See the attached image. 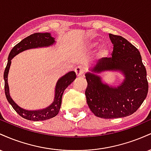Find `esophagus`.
I'll return each mask as SVG.
<instances>
[{"label":"esophagus","mask_w":151,"mask_h":151,"mask_svg":"<svg viewBox=\"0 0 151 151\" xmlns=\"http://www.w3.org/2000/svg\"><path fill=\"white\" fill-rule=\"evenodd\" d=\"M75 72H76V74H77V77H81L84 75V70L81 66H79V67H76L75 68Z\"/></svg>","instance_id":"obj_1"}]
</instances>
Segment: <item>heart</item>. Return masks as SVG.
Instances as JSON below:
<instances>
[{
	"instance_id": "heart-1",
	"label": "heart",
	"mask_w": 151,
	"mask_h": 151,
	"mask_svg": "<svg viewBox=\"0 0 151 151\" xmlns=\"http://www.w3.org/2000/svg\"><path fill=\"white\" fill-rule=\"evenodd\" d=\"M99 42L94 40H91L88 41L85 45V50H91L96 48L98 46ZM109 45L107 43H103L101 45L99 46L97 49V53H96V56L97 58L100 59H104L106 58L109 54Z\"/></svg>"
}]
</instances>
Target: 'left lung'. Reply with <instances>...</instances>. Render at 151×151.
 <instances>
[{"instance_id": "left-lung-1", "label": "left lung", "mask_w": 151, "mask_h": 151, "mask_svg": "<svg viewBox=\"0 0 151 151\" xmlns=\"http://www.w3.org/2000/svg\"><path fill=\"white\" fill-rule=\"evenodd\" d=\"M112 57L104 58L85 74L86 102L96 116L116 119L131 115L144 101L148 91L145 66L138 49L121 36L109 34ZM117 71L124 77L117 86L102 81L101 74Z\"/></svg>"}]
</instances>
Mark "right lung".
<instances>
[{
    "label": "right lung",
    "mask_w": 151,
    "mask_h": 151,
    "mask_svg": "<svg viewBox=\"0 0 151 151\" xmlns=\"http://www.w3.org/2000/svg\"><path fill=\"white\" fill-rule=\"evenodd\" d=\"M55 43L56 42L55 40V37H53L50 32H43V33L37 32V33L31 35L20 41L11 50L9 56H8V63H7L4 75H3L6 99L15 111L20 116L27 119V120L33 121H45L56 116L60 111V107H61L62 94L67 86L70 85L72 82H73L74 79H76V73L74 71H71L58 79L57 81L56 86H55L54 101L50 106L45 109H38V110H27V109H24L19 106L13 101L10 95L9 86H8V75L10 65H11V60L19 53L22 52L25 50L35 49V48L48 47L54 45Z\"/></svg>",
    "instance_id": "right-lung-1"
}]
</instances>
